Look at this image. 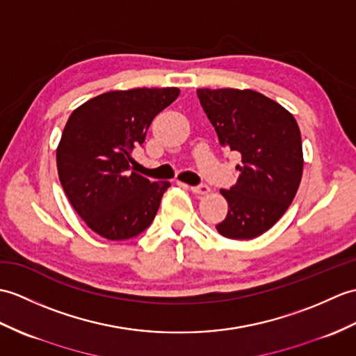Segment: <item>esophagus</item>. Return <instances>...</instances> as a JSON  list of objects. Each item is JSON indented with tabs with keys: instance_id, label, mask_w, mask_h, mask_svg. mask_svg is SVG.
I'll list each match as a JSON object with an SVG mask.
<instances>
[{
	"instance_id": "obj_1",
	"label": "esophagus",
	"mask_w": 356,
	"mask_h": 356,
	"mask_svg": "<svg viewBox=\"0 0 356 356\" xmlns=\"http://www.w3.org/2000/svg\"><path fill=\"white\" fill-rule=\"evenodd\" d=\"M191 191L197 195H206L211 191V189L208 185H198V186H191Z\"/></svg>"
}]
</instances>
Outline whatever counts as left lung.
Instances as JSON below:
<instances>
[{
	"instance_id": "left-lung-1",
	"label": "left lung",
	"mask_w": 356,
	"mask_h": 356,
	"mask_svg": "<svg viewBox=\"0 0 356 356\" xmlns=\"http://www.w3.org/2000/svg\"><path fill=\"white\" fill-rule=\"evenodd\" d=\"M198 100L216 129L220 145L241 154L239 176L220 189L229 211L217 225L230 239L267 232L294 200L303 172L302 138L285 107L252 89H197Z\"/></svg>"
}]
</instances>
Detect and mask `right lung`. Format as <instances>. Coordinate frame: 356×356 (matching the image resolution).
Wrapping results in <instances>:
<instances>
[{"mask_svg":"<svg viewBox=\"0 0 356 356\" xmlns=\"http://www.w3.org/2000/svg\"><path fill=\"white\" fill-rule=\"evenodd\" d=\"M179 94L177 88L111 90L71 113L57 145V172L74 211L95 234L121 241L152 225L171 184L130 171L131 152Z\"/></svg>","mask_w":356,"mask_h":356,"instance_id":"obj_1","label":"right lung"}]
</instances>
